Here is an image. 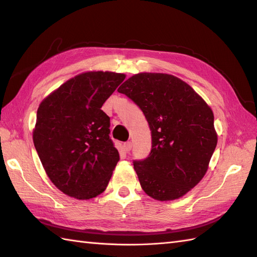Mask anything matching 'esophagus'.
<instances>
[{
  "instance_id": "esophagus-1",
  "label": "esophagus",
  "mask_w": 257,
  "mask_h": 257,
  "mask_svg": "<svg viewBox=\"0 0 257 257\" xmlns=\"http://www.w3.org/2000/svg\"><path fill=\"white\" fill-rule=\"evenodd\" d=\"M132 148H133V144L130 143V141H128V143L123 144V150H124L125 152H129L130 150H132Z\"/></svg>"
}]
</instances>
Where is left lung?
Wrapping results in <instances>:
<instances>
[{"label":"left lung","mask_w":257,"mask_h":257,"mask_svg":"<svg viewBox=\"0 0 257 257\" xmlns=\"http://www.w3.org/2000/svg\"><path fill=\"white\" fill-rule=\"evenodd\" d=\"M118 91L130 98L148 121L151 151L134 160L141 188L151 198H181L204 177L217 144L214 116L206 102L178 77L134 75Z\"/></svg>","instance_id":"obj_1"}]
</instances>
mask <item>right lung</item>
<instances>
[{"label": "right lung", "mask_w": 257, "mask_h": 257, "mask_svg": "<svg viewBox=\"0 0 257 257\" xmlns=\"http://www.w3.org/2000/svg\"><path fill=\"white\" fill-rule=\"evenodd\" d=\"M124 77L80 74L38 107L33 141L48 178L65 194L88 200L107 188L120 158L109 136L110 118L101 107Z\"/></svg>", "instance_id": "1"}]
</instances>
